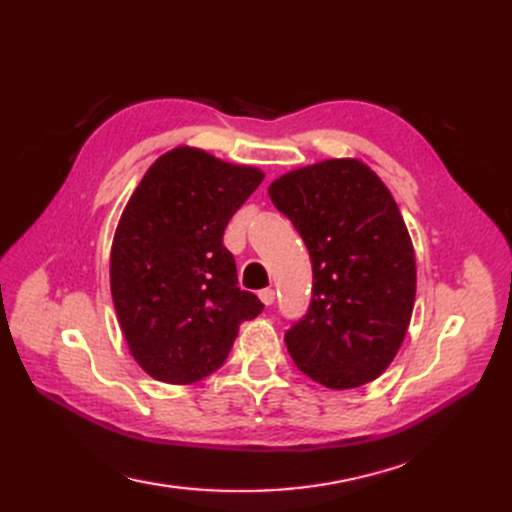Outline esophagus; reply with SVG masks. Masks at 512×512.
I'll return each instance as SVG.
<instances>
[{
    "instance_id": "obj_1",
    "label": "esophagus",
    "mask_w": 512,
    "mask_h": 512,
    "mask_svg": "<svg viewBox=\"0 0 512 512\" xmlns=\"http://www.w3.org/2000/svg\"><path fill=\"white\" fill-rule=\"evenodd\" d=\"M258 297H260V302H263L265 306H271L273 302H276V291L273 289H263L258 293Z\"/></svg>"
}]
</instances>
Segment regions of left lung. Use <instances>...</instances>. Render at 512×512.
<instances>
[{"label": "left lung", "mask_w": 512, "mask_h": 512, "mask_svg": "<svg viewBox=\"0 0 512 512\" xmlns=\"http://www.w3.org/2000/svg\"><path fill=\"white\" fill-rule=\"evenodd\" d=\"M269 197L302 236L313 299L284 332L293 363L328 389H354L391 365L415 304V252L395 199L360 160L286 173Z\"/></svg>", "instance_id": "1"}]
</instances>
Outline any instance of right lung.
I'll list each match as a JSON object with an SVG mask.
<instances>
[{
    "mask_svg": "<svg viewBox=\"0 0 512 512\" xmlns=\"http://www.w3.org/2000/svg\"><path fill=\"white\" fill-rule=\"evenodd\" d=\"M202 149L160 156L123 210L110 291L130 352L149 376L191 384L217 371L239 326L265 304L239 289L228 221L263 182Z\"/></svg>",
    "mask_w": 512,
    "mask_h": 512,
    "instance_id": "add662e5",
    "label": "right lung"
}]
</instances>
